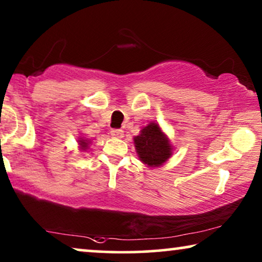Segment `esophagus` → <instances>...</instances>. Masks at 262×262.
I'll use <instances>...</instances> for the list:
<instances>
[{
  "label": "esophagus",
  "instance_id": "obj_1",
  "mask_svg": "<svg viewBox=\"0 0 262 262\" xmlns=\"http://www.w3.org/2000/svg\"><path fill=\"white\" fill-rule=\"evenodd\" d=\"M111 135L116 138H121L124 135V131L121 130V128H113V130L111 131Z\"/></svg>",
  "mask_w": 262,
  "mask_h": 262
}]
</instances>
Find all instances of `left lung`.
Wrapping results in <instances>:
<instances>
[{"mask_svg": "<svg viewBox=\"0 0 262 262\" xmlns=\"http://www.w3.org/2000/svg\"><path fill=\"white\" fill-rule=\"evenodd\" d=\"M135 145L139 159L150 167L161 166L171 155L169 141L155 123H150L141 131V135L135 137Z\"/></svg>", "mask_w": 262, "mask_h": 262, "instance_id": "obj_1", "label": "left lung"}]
</instances>
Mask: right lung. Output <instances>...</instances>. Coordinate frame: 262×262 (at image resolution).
Returning a JSON list of instances; mask_svg holds the SVG:
<instances>
[{"mask_svg":"<svg viewBox=\"0 0 262 262\" xmlns=\"http://www.w3.org/2000/svg\"><path fill=\"white\" fill-rule=\"evenodd\" d=\"M80 144H81L82 148H83V150H85V148H87V145H88V143H87V141H83V139H81Z\"/></svg>","mask_w":262,"mask_h":262,"instance_id":"1","label":"right lung"}]
</instances>
